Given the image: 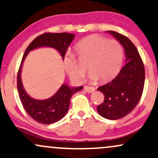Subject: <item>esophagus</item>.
<instances>
[{
  "label": "esophagus",
  "instance_id": "esophagus-1",
  "mask_svg": "<svg viewBox=\"0 0 158 158\" xmlns=\"http://www.w3.org/2000/svg\"><path fill=\"white\" fill-rule=\"evenodd\" d=\"M84 89H85V91H86L87 92H89V93H91V92H94V88L92 86H84Z\"/></svg>",
  "mask_w": 158,
  "mask_h": 158
}]
</instances>
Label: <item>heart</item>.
<instances>
[{
  "mask_svg": "<svg viewBox=\"0 0 158 158\" xmlns=\"http://www.w3.org/2000/svg\"><path fill=\"white\" fill-rule=\"evenodd\" d=\"M76 49L81 60H89L87 69L91 72L89 79L93 82L98 79L101 82H107L119 73L123 64V50L118 40H107L98 35H89L76 44ZM64 67L75 83H81L86 75V69L71 52L65 55Z\"/></svg>",
  "mask_w": 158,
  "mask_h": 158,
  "instance_id": "1",
  "label": "heart"
}]
</instances>
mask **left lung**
Returning a JSON list of instances; mask_svg holds the SVG:
<instances>
[{
    "mask_svg": "<svg viewBox=\"0 0 158 158\" xmlns=\"http://www.w3.org/2000/svg\"><path fill=\"white\" fill-rule=\"evenodd\" d=\"M123 46L126 64L112 81L98 88L104 95V101L97 107L100 115L118 120L129 114L141 98L145 81V69L141 57L127 37L108 31Z\"/></svg>",
    "mask_w": 158,
    "mask_h": 158,
    "instance_id": "left-lung-1",
    "label": "left lung"
}]
</instances>
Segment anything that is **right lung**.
I'll return each mask as SVG.
<instances>
[{"label":"right lung","mask_w":158,"mask_h":158,"mask_svg":"<svg viewBox=\"0 0 158 158\" xmlns=\"http://www.w3.org/2000/svg\"><path fill=\"white\" fill-rule=\"evenodd\" d=\"M75 38L74 34L62 33H44L37 37L26 49L22 58L17 77V87L20 101L26 112L32 119L43 124L56 123L66 115L69 107L70 99L83 86L71 87L64 84L52 97L46 100H36L27 93L21 81V69L27 55L31 50L39 47H52L60 54L63 60L69 46Z\"/></svg>","instance_id":"add662e5"}]
</instances>
